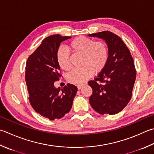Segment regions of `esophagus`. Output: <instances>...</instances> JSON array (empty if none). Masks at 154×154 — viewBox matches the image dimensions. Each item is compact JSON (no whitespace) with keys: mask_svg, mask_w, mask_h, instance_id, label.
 I'll return each instance as SVG.
<instances>
[{"mask_svg":"<svg viewBox=\"0 0 154 154\" xmlns=\"http://www.w3.org/2000/svg\"><path fill=\"white\" fill-rule=\"evenodd\" d=\"M83 86V84H81V85H77V88H78V89H81V87H82Z\"/></svg>","mask_w":154,"mask_h":154,"instance_id":"esophagus-1","label":"esophagus"}]
</instances>
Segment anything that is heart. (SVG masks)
<instances>
[{
  "instance_id": "1",
  "label": "heart",
  "mask_w": 154,
  "mask_h": 154,
  "mask_svg": "<svg viewBox=\"0 0 154 154\" xmlns=\"http://www.w3.org/2000/svg\"><path fill=\"white\" fill-rule=\"evenodd\" d=\"M69 47L73 52L83 55L81 65L83 67L71 71L67 75V80L73 84H81L95 73L103 70L109 59V49L103 41L80 36L72 40ZM57 61L63 70L68 71L71 68L69 53L65 48L60 47L56 54Z\"/></svg>"
}]
</instances>
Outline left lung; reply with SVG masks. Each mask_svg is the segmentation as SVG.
Returning a JSON list of instances; mask_svg holds the SVG:
<instances>
[{
	"label": "left lung",
	"instance_id": "8db88e82",
	"mask_svg": "<svg viewBox=\"0 0 154 154\" xmlns=\"http://www.w3.org/2000/svg\"><path fill=\"white\" fill-rule=\"evenodd\" d=\"M89 36L103 38L109 49L106 66L88 82L93 89L89 103L101 115H114L124 109L131 98L136 79L133 57L122 39L113 32L104 31Z\"/></svg>",
	"mask_w": 154,
	"mask_h": 154
}]
</instances>
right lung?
Wrapping results in <instances>:
<instances>
[{
	"mask_svg": "<svg viewBox=\"0 0 154 154\" xmlns=\"http://www.w3.org/2000/svg\"><path fill=\"white\" fill-rule=\"evenodd\" d=\"M70 38L60 35L46 37L26 63L25 78L30 103L36 112L50 120L61 118L69 112L77 91V87L70 83L61 89L54 86L62 76L57 51L62 41Z\"/></svg>",
	"mask_w": 154,
	"mask_h": 154,
	"instance_id": "add662e5",
	"label": "right lung"
}]
</instances>
